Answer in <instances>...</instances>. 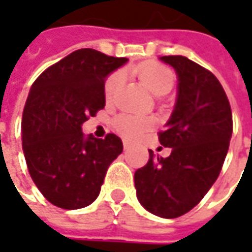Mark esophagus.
Returning a JSON list of instances; mask_svg holds the SVG:
<instances>
[{"instance_id":"1","label":"esophagus","mask_w":252,"mask_h":252,"mask_svg":"<svg viewBox=\"0 0 252 252\" xmlns=\"http://www.w3.org/2000/svg\"><path fill=\"white\" fill-rule=\"evenodd\" d=\"M123 149H125V150H129V149H130V143H127V141H123Z\"/></svg>"}]
</instances>
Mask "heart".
Returning a JSON list of instances; mask_svg holds the SVG:
<instances>
[{"mask_svg":"<svg viewBox=\"0 0 252 252\" xmlns=\"http://www.w3.org/2000/svg\"><path fill=\"white\" fill-rule=\"evenodd\" d=\"M137 74L144 85L151 92L161 95L164 92H168L174 84V73L168 67L158 63H149L143 65L137 70ZM123 83V74L122 71L112 73L103 85V94L106 101H112L113 96L121 90ZM154 126V122L147 116H137V115H129L123 113L119 115L113 121V129L118 134H121L126 140H134L139 139L141 134L150 130Z\"/></svg>","mask_w":252,"mask_h":252,"instance_id":"b5f03b06","label":"heart"}]
</instances>
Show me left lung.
I'll return each instance as SVG.
<instances>
[{
	"instance_id": "1",
	"label": "left lung",
	"mask_w": 252,
	"mask_h": 252,
	"mask_svg": "<svg viewBox=\"0 0 252 252\" xmlns=\"http://www.w3.org/2000/svg\"><path fill=\"white\" fill-rule=\"evenodd\" d=\"M178 75V98L167 129L158 133L167 158L149 150V161L134 172L137 199L150 213L175 219L208 193L221 171L233 133V115L219 80L184 56H164Z\"/></svg>"
}]
</instances>
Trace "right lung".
Wrapping results in <instances>:
<instances>
[{
  "label": "right lung",
  "mask_w": 252,
  "mask_h": 252,
  "mask_svg": "<svg viewBox=\"0 0 252 252\" xmlns=\"http://www.w3.org/2000/svg\"><path fill=\"white\" fill-rule=\"evenodd\" d=\"M127 62L94 49L75 50L40 74L22 115V149L34 185L54 206L81 209L98 198L123 150L113 133L84 137V122L105 106V78Z\"/></svg>",
  "instance_id": "add662e5"
}]
</instances>
